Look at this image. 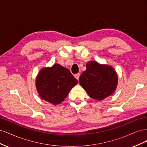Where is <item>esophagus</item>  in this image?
Instances as JSON below:
<instances>
[{"label": "esophagus", "mask_w": 147, "mask_h": 147, "mask_svg": "<svg viewBox=\"0 0 147 147\" xmlns=\"http://www.w3.org/2000/svg\"><path fill=\"white\" fill-rule=\"evenodd\" d=\"M80 76V73H78V74H75V78H76L77 80H78V79H79Z\"/></svg>", "instance_id": "34e87169"}]
</instances>
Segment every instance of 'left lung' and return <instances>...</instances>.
<instances>
[{
	"instance_id": "obj_1",
	"label": "left lung",
	"mask_w": 147,
	"mask_h": 147,
	"mask_svg": "<svg viewBox=\"0 0 147 147\" xmlns=\"http://www.w3.org/2000/svg\"><path fill=\"white\" fill-rule=\"evenodd\" d=\"M86 67L79 83L90 97L101 100L112 95L118 83L117 74L112 67L96 61H89Z\"/></svg>"
}]
</instances>
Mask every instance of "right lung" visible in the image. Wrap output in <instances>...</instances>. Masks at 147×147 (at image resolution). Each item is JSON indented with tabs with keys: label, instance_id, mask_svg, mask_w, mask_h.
<instances>
[{
	"label": "right lung",
	"instance_id": "1",
	"mask_svg": "<svg viewBox=\"0 0 147 147\" xmlns=\"http://www.w3.org/2000/svg\"><path fill=\"white\" fill-rule=\"evenodd\" d=\"M77 83V80L70 70L58 64L42 69L36 78V88L40 97L53 105L64 101Z\"/></svg>",
	"mask_w": 147,
	"mask_h": 147
}]
</instances>
